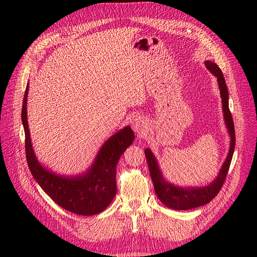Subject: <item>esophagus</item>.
I'll return each instance as SVG.
<instances>
[{"instance_id":"34e87169","label":"esophagus","mask_w":257,"mask_h":257,"mask_svg":"<svg viewBox=\"0 0 257 257\" xmlns=\"http://www.w3.org/2000/svg\"><path fill=\"white\" fill-rule=\"evenodd\" d=\"M132 127L138 134H144L145 131L147 128V124L144 120V118H142L141 115H137L134 118V120L132 121Z\"/></svg>"}]
</instances>
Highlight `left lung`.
Masks as SVG:
<instances>
[{"label": "left lung", "mask_w": 257, "mask_h": 257, "mask_svg": "<svg viewBox=\"0 0 257 257\" xmlns=\"http://www.w3.org/2000/svg\"><path fill=\"white\" fill-rule=\"evenodd\" d=\"M205 65L209 71L211 72V74H213L216 77L217 83H219L220 93L222 97L224 121L225 124H226V127L230 137L229 151L226 160H225L220 169L219 175H217V177L211 183H209L208 185L205 186H195V188H189V186L188 188H182V186L175 185L165 180V178L163 176L159 167L157 159H155L149 148H147L145 150V155L148 162V166H149L150 176L153 182L155 194H157L162 203L170 209L189 210L210 203V201L217 195V193L220 192L222 188V185L225 181V178L227 176L230 162L232 159V154H234L235 150V127L234 121H232V116L228 107V90L226 82H225L221 68L215 63H213L211 61H206Z\"/></svg>", "instance_id": "8db88e82"}]
</instances>
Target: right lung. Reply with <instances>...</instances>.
<instances>
[{"label": "right lung", "mask_w": 257, "mask_h": 257, "mask_svg": "<svg viewBox=\"0 0 257 257\" xmlns=\"http://www.w3.org/2000/svg\"><path fill=\"white\" fill-rule=\"evenodd\" d=\"M28 91L29 84L23 97L21 120L26 134V157L31 174L54 203L67 211L79 215H94L104 211L116 194V164L122 153L134 142L133 131L125 126L108 138L93 164L82 175H57L45 168L34 153L27 114Z\"/></svg>", "instance_id": "add662e5"}]
</instances>
